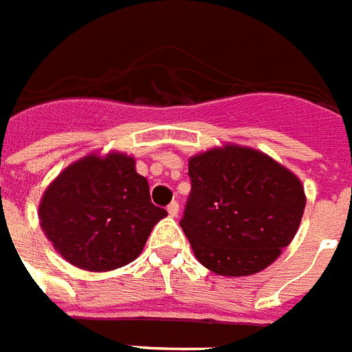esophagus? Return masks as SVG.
Returning a JSON list of instances; mask_svg holds the SVG:
<instances>
[{
    "label": "esophagus",
    "instance_id": "obj_1",
    "mask_svg": "<svg viewBox=\"0 0 352 352\" xmlns=\"http://www.w3.org/2000/svg\"><path fill=\"white\" fill-rule=\"evenodd\" d=\"M166 212H168V216L176 218V216H178V212H180V204L176 203V201H172V203L166 206Z\"/></svg>",
    "mask_w": 352,
    "mask_h": 352
}]
</instances>
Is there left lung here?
Instances as JSON below:
<instances>
[{
	"instance_id": "obj_1",
	"label": "left lung",
	"mask_w": 352,
	"mask_h": 352,
	"mask_svg": "<svg viewBox=\"0 0 352 352\" xmlns=\"http://www.w3.org/2000/svg\"><path fill=\"white\" fill-rule=\"evenodd\" d=\"M180 226L204 267L223 276L271 265L298 233L305 210L300 178L258 149L228 144L189 159Z\"/></svg>"
}]
</instances>
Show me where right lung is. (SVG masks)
I'll use <instances>...</instances> for the list:
<instances>
[{"label": "right lung", "instance_id": "obj_1", "mask_svg": "<svg viewBox=\"0 0 352 352\" xmlns=\"http://www.w3.org/2000/svg\"><path fill=\"white\" fill-rule=\"evenodd\" d=\"M37 214L64 260L87 271H111L140 256L166 210L151 203L134 159L111 151L64 168L45 189Z\"/></svg>", "mask_w": 352, "mask_h": 352}]
</instances>
